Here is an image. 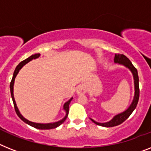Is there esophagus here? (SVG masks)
Returning <instances> with one entry per match:
<instances>
[{"label":"esophagus","mask_w":151,"mask_h":151,"mask_svg":"<svg viewBox=\"0 0 151 151\" xmlns=\"http://www.w3.org/2000/svg\"><path fill=\"white\" fill-rule=\"evenodd\" d=\"M76 93L78 95H83L86 93V87L84 86H78L77 87Z\"/></svg>","instance_id":"34e87169"}]
</instances>
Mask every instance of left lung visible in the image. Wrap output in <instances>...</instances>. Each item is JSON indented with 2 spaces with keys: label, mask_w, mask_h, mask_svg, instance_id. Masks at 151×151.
I'll return each instance as SVG.
<instances>
[{
  "label": "left lung",
  "mask_w": 151,
  "mask_h": 151,
  "mask_svg": "<svg viewBox=\"0 0 151 151\" xmlns=\"http://www.w3.org/2000/svg\"><path fill=\"white\" fill-rule=\"evenodd\" d=\"M114 62L116 64L121 65L127 68L130 72H131L133 77H134V99L132 101L131 104L129 105L127 109H126L125 111L122 112L120 113H118L116 116H114L112 119L109 121L106 122V123H99V122L95 121L94 119H89L92 120L94 123L96 125L101 126V127H113L115 126L119 125L125 121L126 119L129 117V116L131 115V113L134 112V109H136L137 105L138 100H139V96H140V89H139V77H138V73L137 68L133 65L132 62L129 60L127 57H126L124 55L121 54H116L114 57Z\"/></svg>",
  "instance_id": "obj_1"
}]
</instances>
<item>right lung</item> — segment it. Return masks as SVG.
<instances>
[{
    "mask_svg": "<svg viewBox=\"0 0 151 151\" xmlns=\"http://www.w3.org/2000/svg\"><path fill=\"white\" fill-rule=\"evenodd\" d=\"M40 55H41L39 53L38 54H35V55H31L30 57H28V58H26L25 60L22 61L19 63V64L17 65V66L16 67L15 70L14 72V74H13V77H12V79H11V84H10V90H11V98H12V100H13V103H14V109H15V111L16 113H17V115L19 116V118L22 120H23L24 123H26L28 125L32 126L33 127L36 128V129H54V128L58 127L59 126L62 124V123H64V121L66 119L67 116H68V109H69V104H70V102L72 101V99H73V97L70 98V99H68L67 102H65L63 106V109H64V111L65 112V116L64 117L62 118V119L60 120H58L57 122H53V123H35V122H32L28 120V119H25V118L20 113L19 109L17 108V104H16V102H15V99H14V80H15V78L17 76V73H19V71L21 70V68L26 65L27 63L30 62V61L33 60V59H36V58H39Z\"/></svg>",
    "mask_w": 151,
    "mask_h": 151,
    "instance_id": "1",
    "label": "right lung"
}]
</instances>
